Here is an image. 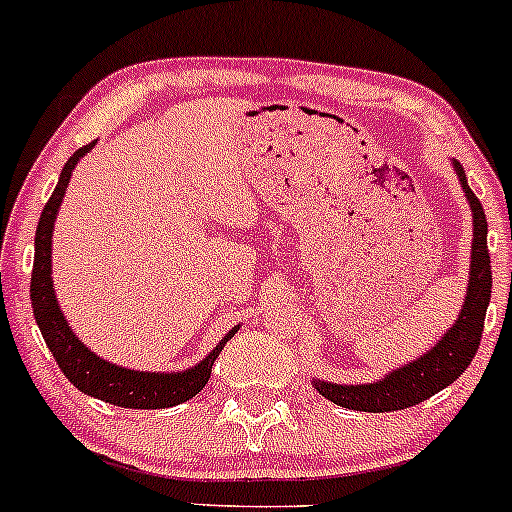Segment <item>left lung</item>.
<instances>
[{"instance_id": "obj_1", "label": "left lung", "mask_w": 512, "mask_h": 512, "mask_svg": "<svg viewBox=\"0 0 512 512\" xmlns=\"http://www.w3.org/2000/svg\"><path fill=\"white\" fill-rule=\"evenodd\" d=\"M455 169L474 215L472 273H469L467 300H464L462 314H459L455 326L440 338L438 346L430 348L423 358L413 360L411 365L399 367V370L387 375L380 382L358 384V387H343V384H331L321 380L314 382V387H317L321 396H326L333 404L343 406V409L384 413L421 404V401H426L433 394L450 387L472 365L476 350L481 346L486 309L488 302H491V256H488L486 246L488 225L484 208H481L479 198L469 188L462 164L455 162Z\"/></svg>"}]
</instances>
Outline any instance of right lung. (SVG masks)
<instances>
[{
    "instance_id": "obj_1",
    "label": "right lung",
    "mask_w": 512,
    "mask_h": 512,
    "mask_svg": "<svg viewBox=\"0 0 512 512\" xmlns=\"http://www.w3.org/2000/svg\"><path fill=\"white\" fill-rule=\"evenodd\" d=\"M94 145L96 142H89V145L77 149V152L67 159L53 195H50L43 212H40L36 229V256H33L31 275L33 314H36L38 329L43 333L57 367L65 372L67 380H70L79 392L106 401V404L123 406V409H169V406L183 404V401L193 399V396L208 384L212 363H215L220 350L225 348V343L237 333V329L229 331L225 341L212 350L203 363L195 365L193 370L176 372V375L135 372L125 370V367L111 365L106 363V360H101L96 353H91V350L74 336L55 300L53 278H50V251H53L50 244H53V222L57 208H60L67 183H70L72 169Z\"/></svg>"
}]
</instances>
